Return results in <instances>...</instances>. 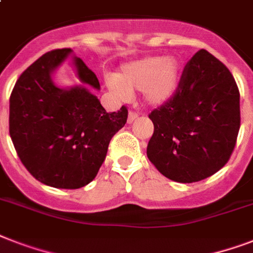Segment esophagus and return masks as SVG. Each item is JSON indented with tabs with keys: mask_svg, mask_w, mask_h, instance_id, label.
I'll return each instance as SVG.
<instances>
[{
	"mask_svg": "<svg viewBox=\"0 0 253 253\" xmlns=\"http://www.w3.org/2000/svg\"><path fill=\"white\" fill-rule=\"evenodd\" d=\"M138 117H139L138 113H135V111H130V113H128V117H127V123H132L135 119L138 118Z\"/></svg>",
	"mask_w": 253,
	"mask_h": 253,
	"instance_id": "esophagus-1",
	"label": "esophagus"
}]
</instances>
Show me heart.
I'll use <instances>...</instances> for the list:
<instances>
[{
  "label": "heart",
  "instance_id": "b5f03b06",
  "mask_svg": "<svg viewBox=\"0 0 253 253\" xmlns=\"http://www.w3.org/2000/svg\"><path fill=\"white\" fill-rule=\"evenodd\" d=\"M182 67L176 57H146L125 64L117 76L107 77V86L117 97L127 99L140 90L150 106H163L178 90Z\"/></svg>",
  "mask_w": 253,
  "mask_h": 253
}]
</instances>
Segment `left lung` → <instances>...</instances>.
Returning <instances> with one entry per match:
<instances>
[{
	"mask_svg": "<svg viewBox=\"0 0 253 253\" xmlns=\"http://www.w3.org/2000/svg\"><path fill=\"white\" fill-rule=\"evenodd\" d=\"M147 156L177 182H197L226 166L240 128V94L231 72L206 49L185 65L170 101L150 115Z\"/></svg>",
	"mask_w": 253,
	"mask_h": 253,
	"instance_id": "left-lung-1",
	"label": "left lung"
}]
</instances>
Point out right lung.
Segmentation results:
<instances>
[{"label":"right lung","instance_id":"1","mask_svg":"<svg viewBox=\"0 0 253 253\" xmlns=\"http://www.w3.org/2000/svg\"><path fill=\"white\" fill-rule=\"evenodd\" d=\"M71 53H44L19 76L10 95L9 132L22 164L38 181L59 189L94 180L128 114L126 106L106 113L89 90L99 89L98 79L80 57H73V65L81 85L53 84L52 73Z\"/></svg>","mask_w":253,"mask_h":253}]
</instances>
